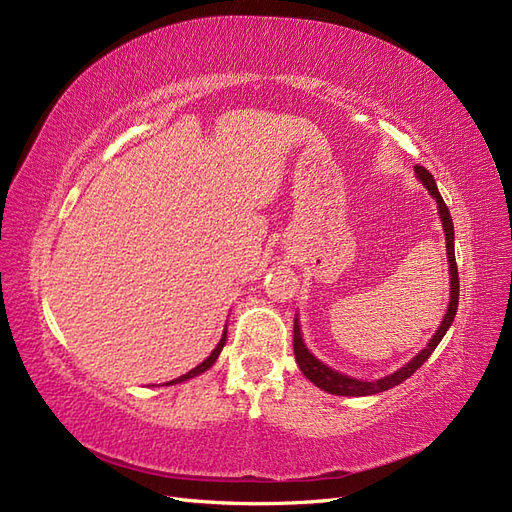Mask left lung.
Listing matches in <instances>:
<instances>
[{"instance_id": "1", "label": "left lung", "mask_w": 512, "mask_h": 512, "mask_svg": "<svg viewBox=\"0 0 512 512\" xmlns=\"http://www.w3.org/2000/svg\"><path fill=\"white\" fill-rule=\"evenodd\" d=\"M416 177L423 181L425 188L429 190V194L436 198L438 203V213L440 220L444 226V235H446V256H448V271H451V301H448V309L442 318V324L438 327L436 335L429 339V344L418 352L410 363H406L401 369H397L395 374L384 376L380 380L374 382H365V380H356L350 376L339 374V371L331 369L329 365H324L322 361H318L316 356L307 350V346L303 344L301 337V327H299V318H294V337H292V346H294V359L299 363V369L303 371V376L314 382L318 389L327 391L331 395H344V397H365V395H376L382 391H389L393 386L401 384L404 380H408L414 371L421 367L431 352L436 350V346L442 342V337L446 335L448 327H451L455 314H457V305H459V273H457V262H455V230H453V220H451V211L444 205V200L436 188V179L429 173L425 166H414Z\"/></svg>"}]
</instances>
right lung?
<instances>
[{"mask_svg":"<svg viewBox=\"0 0 512 512\" xmlns=\"http://www.w3.org/2000/svg\"><path fill=\"white\" fill-rule=\"evenodd\" d=\"M224 344H226V331H224V335H222V339H220V344L215 346V350H213V352L207 356V359H205L203 363L196 365L194 369H190L188 374H183L181 378H175V380L166 382V386H168V384H177V382H183V380H190V378H194V376H198V374H203V371H207V369H209V367L215 363V359H218L220 352H222V348H224Z\"/></svg>","mask_w":512,"mask_h":512,"instance_id":"1","label":"right lung"}]
</instances>
